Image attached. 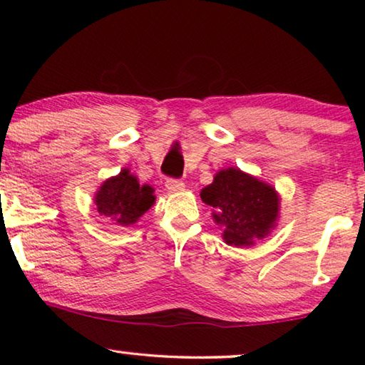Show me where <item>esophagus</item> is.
I'll list each match as a JSON object with an SVG mask.
<instances>
[{
    "label": "esophagus",
    "instance_id": "34e87169",
    "mask_svg": "<svg viewBox=\"0 0 365 365\" xmlns=\"http://www.w3.org/2000/svg\"><path fill=\"white\" fill-rule=\"evenodd\" d=\"M165 188L170 193H177V191H183L185 190V183L182 180H177V178H168L165 182Z\"/></svg>",
    "mask_w": 365,
    "mask_h": 365
}]
</instances>
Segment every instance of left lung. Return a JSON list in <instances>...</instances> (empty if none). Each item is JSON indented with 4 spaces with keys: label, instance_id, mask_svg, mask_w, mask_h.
<instances>
[{
    "label": "left lung",
    "instance_id": "1",
    "mask_svg": "<svg viewBox=\"0 0 365 365\" xmlns=\"http://www.w3.org/2000/svg\"><path fill=\"white\" fill-rule=\"evenodd\" d=\"M201 200L214 207L212 217L224 227L227 245H252L269 235L279 217L275 190L240 169L220 170L202 188Z\"/></svg>",
    "mask_w": 365,
    "mask_h": 365
}]
</instances>
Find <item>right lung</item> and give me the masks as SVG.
Wrapping results in <instances>:
<instances>
[{"instance_id": "right-lung-1", "label": "right lung", "mask_w": 365, "mask_h": 365, "mask_svg": "<svg viewBox=\"0 0 365 365\" xmlns=\"http://www.w3.org/2000/svg\"><path fill=\"white\" fill-rule=\"evenodd\" d=\"M154 200L150 185H140L127 169L104 182L95 197L98 212L122 227L135 224L154 205Z\"/></svg>"}]
</instances>
